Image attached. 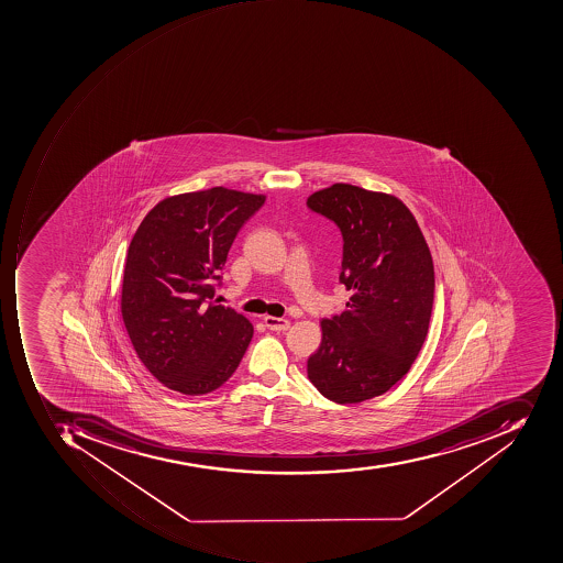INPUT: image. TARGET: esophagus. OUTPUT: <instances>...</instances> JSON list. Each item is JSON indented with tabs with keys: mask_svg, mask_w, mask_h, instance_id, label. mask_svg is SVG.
I'll use <instances>...</instances> for the list:
<instances>
[{
	"mask_svg": "<svg viewBox=\"0 0 563 563\" xmlns=\"http://www.w3.org/2000/svg\"><path fill=\"white\" fill-rule=\"evenodd\" d=\"M264 322L267 329L274 330V332H284L291 327V322L286 318L268 317V314L264 317Z\"/></svg>",
	"mask_w": 563,
	"mask_h": 563,
	"instance_id": "esophagus-1",
	"label": "esophagus"
}]
</instances>
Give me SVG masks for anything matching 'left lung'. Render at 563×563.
Here are the masks:
<instances>
[{"label":"left lung","instance_id":"8db88e82","mask_svg":"<svg viewBox=\"0 0 563 563\" xmlns=\"http://www.w3.org/2000/svg\"><path fill=\"white\" fill-rule=\"evenodd\" d=\"M307 206L341 229L339 283L353 292L344 313L323 318L308 378L332 402H363L396 385L423 347L434 298L430 249L391 195L335 183Z\"/></svg>","mask_w":563,"mask_h":563}]
</instances>
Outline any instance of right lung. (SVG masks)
Masks as SVG:
<instances>
[{"instance_id":"add662e5","label":"right lung","mask_w":563,"mask_h":563,"mask_svg":"<svg viewBox=\"0 0 563 563\" xmlns=\"http://www.w3.org/2000/svg\"><path fill=\"white\" fill-rule=\"evenodd\" d=\"M264 202V195L224 187L176 195L136 229L121 314L140 361L167 388L209 394L245 356L252 323L213 295L234 238Z\"/></svg>"}]
</instances>
